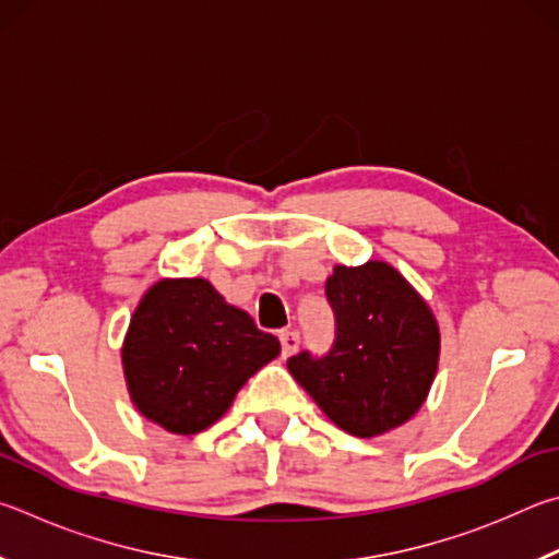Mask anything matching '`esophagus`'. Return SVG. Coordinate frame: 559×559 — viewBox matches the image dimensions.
<instances>
[{
    "label": "esophagus",
    "mask_w": 559,
    "mask_h": 559,
    "mask_svg": "<svg viewBox=\"0 0 559 559\" xmlns=\"http://www.w3.org/2000/svg\"><path fill=\"white\" fill-rule=\"evenodd\" d=\"M278 340H281L283 357H290V354L298 349V344H300V334H298L296 330H283V332L278 334Z\"/></svg>",
    "instance_id": "esophagus-1"
}]
</instances>
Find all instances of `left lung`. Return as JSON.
I'll return each instance as SVG.
<instances>
[{"instance_id": "1", "label": "left lung", "mask_w": 559, "mask_h": 559, "mask_svg": "<svg viewBox=\"0 0 559 559\" xmlns=\"http://www.w3.org/2000/svg\"><path fill=\"white\" fill-rule=\"evenodd\" d=\"M334 344L300 352L293 373L322 413L357 438L399 428L418 413L438 371L440 328L418 290L385 261L334 266L324 283Z\"/></svg>"}]
</instances>
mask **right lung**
Instances as JSON below:
<instances>
[{
	"instance_id": "1",
	"label": "right lung",
	"mask_w": 559,
	"mask_h": 559,
	"mask_svg": "<svg viewBox=\"0 0 559 559\" xmlns=\"http://www.w3.org/2000/svg\"><path fill=\"white\" fill-rule=\"evenodd\" d=\"M281 342L251 314L219 296L205 278H166L131 314L121 347L131 403L174 435H198L217 423Z\"/></svg>"
}]
</instances>
